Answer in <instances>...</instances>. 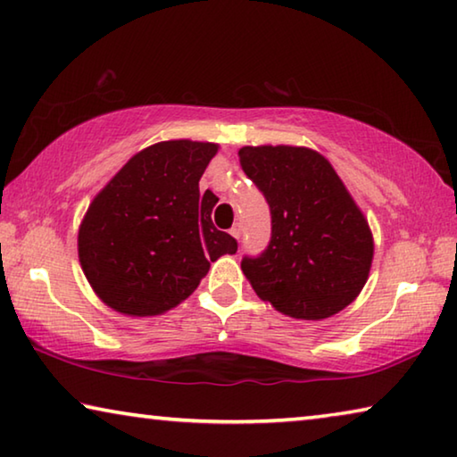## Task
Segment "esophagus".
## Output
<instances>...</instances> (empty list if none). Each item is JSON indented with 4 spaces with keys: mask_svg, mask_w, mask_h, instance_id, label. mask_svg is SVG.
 I'll return each mask as SVG.
<instances>
[{
    "mask_svg": "<svg viewBox=\"0 0 457 457\" xmlns=\"http://www.w3.org/2000/svg\"><path fill=\"white\" fill-rule=\"evenodd\" d=\"M231 236H234V237H236V240H237V242H240V237H242V226H240V223H237V226H234V228H231Z\"/></svg>",
    "mask_w": 457,
    "mask_h": 457,
    "instance_id": "obj_1",
    "label": "esophagus"
}]
</instances>
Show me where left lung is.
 <instances>
[{
    "label": "left lung",
    "instance_id": "8db88e82",
    "mask_svg": "<svg viewBox=\"0 0 457 457\" xmlns=\"http://www.w3.org/2000/svg\"><path fill=\"white\" fill-rule=\"evenodd\" d=\"M240 162L270 207V242L242 258L256 295L309 321L350 305L368 280L374 244L333 166L296 146H245Z\"/></svg>",
    "mask_w": 457,
    "mask_h": 457
}]
</instances>
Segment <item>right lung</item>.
<instances>
[{
  "label": "right lung",
  "mask_w": 457,
  "mask_h": 457,
  "mask_svg": "<svg viewBox=\"0 0 457 457\" xmlns=\"http://www.w3.org/2000/svg\"><path fill=\"white\" fill-rule=\"evenodd\" d=\"M209 142L170 140L137 152L87 209L79 260L101 301L126 315H158L187 299L237 242L213 226L217 197L199 193Z\"/></svg>",
  "instance_id": "1"
}]
</instances>
